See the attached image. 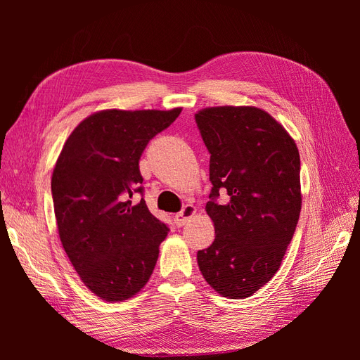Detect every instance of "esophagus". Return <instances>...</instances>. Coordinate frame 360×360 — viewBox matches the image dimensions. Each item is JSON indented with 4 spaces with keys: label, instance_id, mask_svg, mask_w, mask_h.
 Returning <instances> with one entry per match:
<instances>
[{
    "label": "esophagus",
    "instance_id": "esophagus-1",
    "mask_svg": "<svg viewBox=\"0 0 360 360\" xmlns=\"http://www.w3.org/2000/svg\"><path fill=\"white\" fill-rule=\"evenodd\" d=\"M195 212H197V209H195L192 204H186L176 216H174V222H176L177 226H183L195 214Z\"/></svg>",
    "mask_w": 360,
    "mask_h": 360
}]
</instances>
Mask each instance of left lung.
<instances>
[{
  "mask_svg": "<svg viewBox=\"0 0 360 360\" xmlns=\"http://www.w3.org/2000/svg\"><path fill=\"white\" fill-rule=\"evenodd\" d=\"M210 153L205 204L214 242L198 250L204 279L224 297L243 299L274 278L296 231L300 156L276 120L254 106L205 108L195 114ZM219 191L231 200L217 201Z\"/></svg>",
  "mask_w": 360,
  "mask_h": 360,
  "instance_id": "obj_1",
  "label": "left lung"
}]
</instances>
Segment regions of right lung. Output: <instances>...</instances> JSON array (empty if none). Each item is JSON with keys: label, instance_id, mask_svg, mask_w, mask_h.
<instances>
[{"label": "right lung", "instance_id": "right-lung-1", "mask_svg": "<svg viewBox=\"0 0 360 360\" xmlns=\"http://www.w3.org/2000/svg\"><path fill=\"white\" fill-rule=\"evenodd\" d=\"M171 111L96 112L64 144L51 189L60 240L84 284L106 302L132 297L153 274L169 228L150 213L139 159Z\"/></svg>", "mask_w": 360, "mask_h": 360}]
</instances>
